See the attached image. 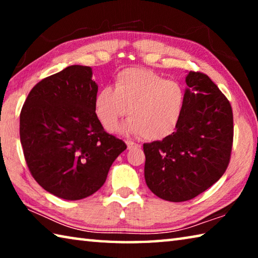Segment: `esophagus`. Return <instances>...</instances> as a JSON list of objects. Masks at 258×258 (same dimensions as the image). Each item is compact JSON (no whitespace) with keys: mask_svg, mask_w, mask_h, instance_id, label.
Here are the masks:
<instances>
[{"mask_svg":"<svg viewBox=\"0 0 258 258\" xmlns=\"http://www.w3.org/2000/svg\"><path fill=\"white\" fill-rule=\"evenodd\" d=\"M126 145H127V149L128 150L137 149V148H140V145H138V143H134L132 141H126Z\"/></svg>","mask_w":258,"mask_h":258,"instance_id":"1","label":"esophagus"}]
</instances>
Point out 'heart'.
<instances>
[{"label": "heart", "mask_w": 258, "mask_h": 258, "mask_svg": "<svg viewBox=\"0 0 258 258\" xmlns=\"http://www.w3.org/2000/svg\"><path fill=\"white\" fill-rule=\"evenodd\" d=\"M184 106V91L146 68L131 67L115 77L113 90L106 86L94 100L95 115L107 131H113L127 115L121 131L141 134L148 141L161 140L174 132Z\"/></svg>", "instance_id": "b5f03b06"}]
</instances>
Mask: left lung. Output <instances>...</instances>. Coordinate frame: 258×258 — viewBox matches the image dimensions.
<instances>
[{
  "label": "left lung",
  "mask_w": 258,
  "mask_h": 258,
  "mask_svg": "<svg viewBox=\"0 0 258 258\" xmlns=\"http://www.w3.org/2000/svg\"><path fill=\"white\" fill-rule=\"evenodd\" d=\"M185 83L175 131L161 141L143 145L148 187L173 203L197 197L220 180L233 142L232 108L215 83L199 72H189Z\"/></svg>",
  "instance_id": "left-lung-1"
}]
</instances>
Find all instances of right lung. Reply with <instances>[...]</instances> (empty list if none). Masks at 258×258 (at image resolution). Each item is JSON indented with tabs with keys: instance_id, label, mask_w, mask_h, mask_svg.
<instances>
[{
	"instance_id": "right-lung-1",
	"label": "right lung",
	"mask_w": 258,
	"mask_h": 258,
	"mask_svg": "<svg viewBox=\"0 0 258 258\" xmlns=\"http://www.w3.org/2000/svg\"><path fill=\"white\" fill-rule=\"evenodd\" d=\"M92 68L74 64L38 82L20 112V142L38 184L56 197L80 200L106 182L124 141L103 130L94 109Z\"/></svg>"
}]
</instances>
